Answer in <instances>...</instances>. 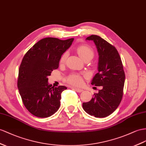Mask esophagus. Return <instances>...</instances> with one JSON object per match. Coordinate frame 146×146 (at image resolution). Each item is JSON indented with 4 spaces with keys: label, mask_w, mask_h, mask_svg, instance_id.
Instances as JSON below:
<instances>
[{
    "label": "esophagus",
    "mask_w": 146,
    "mask_h": 146,
    "mask_svg": "<svg viewBox=\"0 0 146 146\" xmlns=\"http://www.w3.org/2000/svg\"><path fill=\"white\" fill-rule=\"evenodd\" d=\"M74 90H75L76 92H83V89H79V88H73Z\"/></svg>",
    "instance_id": "1"
}]
</instances>
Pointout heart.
I'll list each match as a JSON object with an SVG mask.
<instances>
[{
  "mask_svg": "<svg viewBox=\"0 0 146 146\" xmlns=\"http://www.w3.org/2000/svg\"><path fill=\"white\" fill-rule=\"evenodd\" d=\"M76 52L85 61L87 60H91L94 55V51L93 48L88 44H83L77 47ZM67 56H68V53L66 52H64L60 58V62L61 63H65ZM66 81L69 84L75 86H80L83 83V76L77 73L70 74L67 76Z\"/></svg>",
  "mask_w": 146,
  "mask_h": 146,
  "instance_id": "obj_1",
  "label": "heart"
}]
</instances>
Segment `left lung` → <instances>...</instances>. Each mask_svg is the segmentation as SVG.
I'll list each match as a JSON object with an SVG mask.
<instances>
[{
  "mask_svg": "<svg viewBox=\"0 0 146 146\" xmlns=\"http://www.w3.org/2000/svg\"><path fill=\"white\" fill-rule=\"evenodd\" d=\"M87 40L94 41L99 55V72L91 84L102 86L92 99L83 103L84 111L97 118L110 115L117 109L123 94L125 74L118 52L113 45L99 36L91 35Z\"/></svg>",
  "mask_w": 146,
  "mask_h": 146,
  "instance_id": "1",
  "label": "left lung"
}]
</instances>
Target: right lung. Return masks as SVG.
Here are the masks:
<instances>
[{
  "mask_svg": "<svg viewBox=\"0 0 146 146\" xmlns=\"http://www.w3.org/2000/svg\"><path fill=\"white\" fill-rule=\"evenodd\" d=\"M73 39L46 37L36 43L22 59L18 89L25 107L37 117H48L59 109L61 94L67 88L52 86L48 84L47 77L58 68L60 58Z\"/></svg>",
  "mask_w": 146,
  "mask_h": 146,
  "instance_id": "add662e5",
  "label": "right lung"
}]
</instances>
